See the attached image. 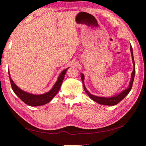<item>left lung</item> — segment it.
I'll use <instances>...</instances> for the list:
<instances>
[{"mask_svg":"<svg viewBox=\"0 0 146 146\" xmlns=\"http://www.w3.org/2000/svg\"><path fill=\"white\" fill-rule=\"evenodd\" d=\"M130 51L131 54V58H132V62L133 64V70L132 73H131V77L130 80V82H129V86L127 89L124 90L121 92V93H119V94H117L115 96H113L110 97V98H106V97H99L96 96L91 94L87 90V89L86 88L84 82V76L83 74H81V79L82 81L84 88V90L88 96L92 100L95 101L96 102L102 105H107V106H114L118 104L119 102L122 100L128 94L129 92H130L131 87H132L133 79H134L135 76V62H134V59H133V50H132V47H131V45H130Z\"/></svg>","mask_w":146,"mask_h":146,"instance_id":"8db88e82","label":"left lung"}]
</instances>
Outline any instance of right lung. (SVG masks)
I'll list each match as a JSON object with an SVG mask.
<instances>
[{
	"instance_id": "right-lung-1",
	"label": "right lung",
	"mask_w": 146,
	"mask_h": 146,
	"mask_svg": "<svg viewBox=\"0 0 146 146\" xmlns=\"http://www.w3.org/2000/svg\"><path fill=\"white\" fill-rule=\"evenodd\" d=\"M68 69V68L64 70L59 75L58 78L56 82L55 83V84L54 85L52 88L48 92L46 93L40 95L33 94L26 92L23 91V90L20 89L14 83L13 80L11 79L9 70V74L12 88H13V90L14 91V92L15 93V94L17 95L22 101L24 102L26 104L31 106H42L50 102L53 99V98L57 94L60 88L63 80L64 78V75L66 74V73Z\"/></svg>"
}]
</instances>
